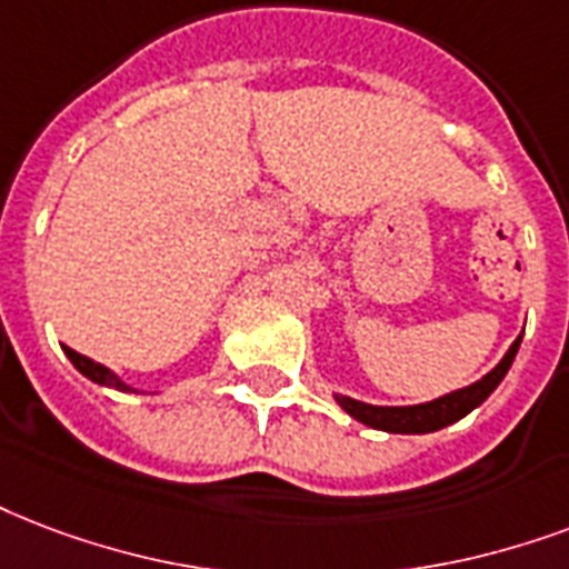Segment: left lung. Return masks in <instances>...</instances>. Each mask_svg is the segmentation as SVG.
I'll return each instance as SVG.
<instances>
[{
	"label": "left lung",
	"mask_w": 569,
	"mask_h": 569,
	"mask_svg": "<svg viewBox=\"0 0 569 569\" xmlns=\"http://www.w3.org/2000/svg\"><path fill=\"white\" fill-rule=\"evenodd\" d=\"M522 337H516L513 346L507 349V355L496 363V370H489L487 376L468 388L450 390L445 397L432 402H420V406H370V402L352 400V397H333L342 409L349 411L355 420H361L372 429H385V432H400V436H418V432H436L441 427L457 423L459 418H466L468 411H475L480 402L487 400L489 393L501 385V379L510 370L516 352H519Z\"/></svg>",
	"instance_id": "left-lung-1"
}]
</instances>
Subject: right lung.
Listing matches in <instances>:
<instances>
[{"instance_id":"1","label":"right lung","mask_w":569,"mask_h":569,"mask_svg":"<svg viewBox=\"0 0 569 569\" xmlns=\"http://www.w3.org/2000/svg\"><path fill=\"white\" fill-rule=\"evenodd\" d=\"M64 355H68V358H71L73 367H77V370H80L82 376H86V379L98 381V385H103V388L133 390V388H130V385H124V381H121L119 376H116V372L107 370V367H103V363L92 361V358H86V355H80V352H73V349H68V346H64ZM133 393H137V390H133Z\"/></svg>"}]
</instances>
